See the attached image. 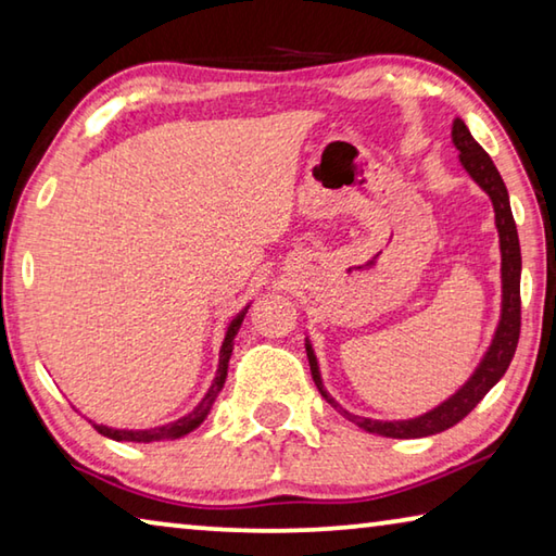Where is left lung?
Here are the masks:
<instances>
[{"mask_svg": "<svg viewBox=\"0 0 556 556\" xmlns=\"http://www.w3.org/2000/svg\"><path fill=\"white\" fill-rule=\"evenodd\" d=\"M451 139L458 149V159L468 176L483 188V191L491 195L493 211H495V228L501 235V255H503V312H501V324L495 328L493 343L483 355L481 365H478L476 372L470 375L468 382L460 388L456 394H451L446 402H441L427 414H421L417 419H402V421H378V419H365L357 417V414L345 412L341 404H338L331 394L324 390L321 372H318V363L314 355L312 343L306 341V355L308 365H312V375L318 392L324 394V400L343 414L348 421H353L370 434L390 437V439H419V437H431L439 434V431H446L454 425H458L466 414L481 402L488 392H491L493 384L503 378L505 370L510 368V361L515 355L517 341H520V271H522V257H520V240H517V228L515 218L510 211V195H507V188L503 184L501 174L493 164V159L485 154V149L470 137L464 119H454V127H451Z\"/></svg>", "mask_w": 556, "mask_h": 556, "instance_id": "obj_1", "label": "left lung"}]
</instances>
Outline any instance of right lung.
Listing matches in <instances>:
<instances>
[{
	"label": "right lung",
	"instance_id": "right-lung-1",
	"mask_svg": "<svg viewBox=\"0 0 556 556\" xmlns=\"http://www.w3.org/2000/svg\"><path fill=\"white\" fill-rule=\"evenodd\" d=\"M248 314V306H244V312H240L238 316L232 318L228 331H225V341L220 348V363H218V372H215V380L211 384V390L205 392V397L199 402V407L193 412H188L186 417L172 421V425L166 427H156V429H144V431H129V429H110V427H102V425H92L96 427L102 437L108 439H115V441H139V444H149V441H164V439H178L188 434V431H193L195 427L203 425V419L208 417V412L213 407L215 397H218V392L223 390L225 378H228V363H230V355H232V341L235 336H238L240 326H242V318Z\"/></svg>",
	"mask_w": 556,
	"mask_h": 556
}]
</instances>
